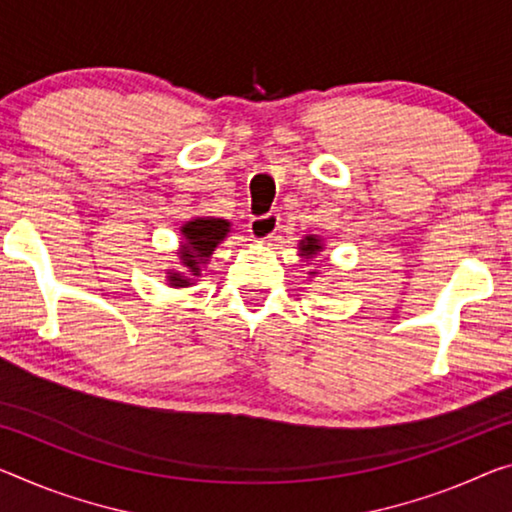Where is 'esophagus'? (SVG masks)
<instances>
[{
  "label": "esophagus",
  "instance_id": "1",
  "mask_svg": "<svg viewBox=\"0 0 512 512\" xmlns=\"http://www.w3.org/2000/svg\"><path fill=\"white\" fill-rule=\"evenodd\" d=\"M279 224H281L279 212H265V215L251 217L249 233H251V238L258 242H270L274 235H277Z\"/></svg>",
  "mask_w": 512,
  "mask_h": 512
}]
</instances>
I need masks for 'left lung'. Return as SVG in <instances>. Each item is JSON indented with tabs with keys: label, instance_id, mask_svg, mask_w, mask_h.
<instances>
[{
	"label": "left lung",
	"instance_id": "1",
	"mask_svg": "<svg viewBox=\"0 0 512 512\" xmlns=\"http://www.w3.org/2000/svg\"><path fill=\"white\" fill-rule=\"evenodd\" d=\"M316 251H320L318 240L313 238V235H306V240H304V245H302V254L304 256H313V254H316Z\"/></svg>",
	"mask_w": 512,
	"mask_h": 512
}]
</instances>
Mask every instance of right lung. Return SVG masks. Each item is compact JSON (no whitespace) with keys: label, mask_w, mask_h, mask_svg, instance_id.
Here are the masks:
<instances>
[{"label":"right lung","mask_w":512,"mask_h":512,"mask_svg":"<svg viewBox=\"0 0 512 512\" xmlns=\"http://www.w3.org/2000/svg\"><path fill=\"white\" fill-rule=\"evenodd\" d=\"M229 233V222L226 219H194V222L183 226V251H180V261H183L194 274H199V265L206 263L212 251L226 238ZM171 286H185L190 283L187 279L174 274L169 277Z\"/></svg>","instance_id":"obj_1"}]
</instances>
